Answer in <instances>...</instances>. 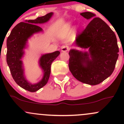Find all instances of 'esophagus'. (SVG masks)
Masks as SVG:
<instances>
[{
    "mask_svg": "<svg viewBox=\"0 0 124 124\" xmlns=\"http://www.w3.org/2000/svg\"><path fill=\"white\" fill-rule=\"evenodd\" d=\"M69 48L68 46H66V45H65V46H63L61 48V51L62 52H67V51H69Z\"/></svg>",
    "mask_w": 124,
    "mask_h": 124,
    "instance_id": "obj_1",
    "label": "esophagus"
}]
</instances>
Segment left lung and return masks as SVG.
I'll return each instance as SVG.
<instances>
[{
  "mask_svg": "<svg viewBox=\"0 0 124 124\" xmlns=\"http://www.w3.org/2000/svg\"><path fill=\"white\" fill-rule=\"evenodd\" d=\"M91 20L84 30L77 35L75 44L89 52L71 49L69 70L80 82L96 85L112 73L118 58L119 48L116 34L103 20L89 12L80 13Z\"/></svg>",
  "mask_w": 124,
  "mask_h": 124,
  "instance_id": "left-lung-1",
  "label": "left lung"
}]
</instances>
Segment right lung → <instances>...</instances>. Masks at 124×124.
<instances>
[{
    "label": "right lung",
    "mask_w": 124,
    "mask_h": 124,
    "mask_svg": "<svg viewBox=\"0 0 124 124\" xmlns=\"http://www.w3.org/2000/svg\"><path fill=\"white\" fill-rule=\"evenodd\" d=\"M53 15L51 12L35 20H29L21 22L13 28L7 39L6 61L12 76L18 86L30 92H35L47 83L51 73L52 62L60 54L58 51L52 53L42 55L39 59V66L44 72L42 79L37 83L31 84L25 79L21 58L23 56L24 49L26 47L28 39L34 34L42 31L37 24H42L49 20Z\"/></svg>",
    "instance_id": "1"
}]
</instances>
